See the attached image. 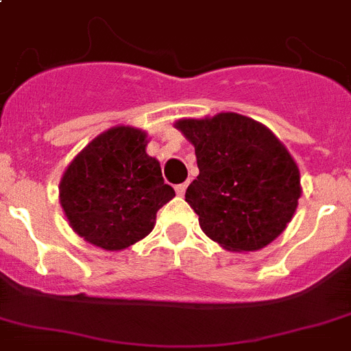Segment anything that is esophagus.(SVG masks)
I'll use <instances>...</instances> for the list:
<instances>
[{
    "label": "esophagus",
    "instance_id": "34e87169",
    "mask_svg": "<svg viewBox=\"0 0 351 351\" xmlns=\"http://www.w3.org/2000/svg\"><path fill=\"white\" fill-rule=\"evenodd\" d=\"M186 188H188V182H181V184H176V192H178V195H184Z\"/></svg>",
    "mask_w": 351,
    "mask_h": 351
}]
</instances>
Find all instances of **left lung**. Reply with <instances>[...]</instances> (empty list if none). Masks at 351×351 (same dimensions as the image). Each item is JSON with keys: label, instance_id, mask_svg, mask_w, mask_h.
Returning <instances> with one entry per match:
<instances>
[{"label": "left lung", "instance_id": "left-lung-1", "mask_svg": "<svg viewBox=\"0 0 351 351\" xmlns=\"http://www.w3.org/2000/svg\"><path fill=\"white\" fill-rule=\"evenodd\" d=\"M195 147L199 176L184 201L202 231L230 251H256L291 222L301 195L300 170L276 136L237 112L179 120Z\"/></svg>", "mask_w": 351, "mask_h": 351}]
</instances>
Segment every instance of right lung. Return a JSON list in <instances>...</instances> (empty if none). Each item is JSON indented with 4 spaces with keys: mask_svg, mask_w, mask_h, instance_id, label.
<instances>
[{
    "mask_svg": "<svg viewBox=\"0 0 351 351\" xmlns=\"http://www.w3.org/2000/svg\"><path fill=\"white\" fill-rule=\"evenodd\" d=\"M145 147V132L112 127L62 176L60 206L69 226L93 245L107 251L132 245L152 231L158 210L176 195Z\"/></svg>",
    "mask_w": 351,
    "mask_h": 351,
    "instance_id": "obj_1",
    "label": "right lung"
}]
</instances>
